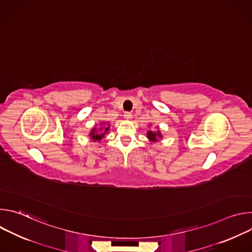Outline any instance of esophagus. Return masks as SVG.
<instances>
[{
    "instance_id": "obj_1",
    "label": "esophagus",
    "mask_w": 252,
    "mask_h": 252,
    "mask_svg": "<svg viewBox=\"0 0 252 252\" xmlns=\"http://www.w3.org/2000/svg\"><path fill=\"white\" fill-rule=\"evenodd\" d=\"M125 119L126 120H130L131 119V117H132V115H131V113H129V112H126V113H125Z\"/></svg>"
}]
</instances>
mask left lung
<instances>
[{
	"label": "left lung",
	"instance_id": "8db88e82",
	"mask_svg": "<svg viewBox=\"0 0 252 252\" xmlns=\"http://www.w3.org/2000/svg\"><path fill=\"white\" fill-rule=\"evenodd\" d=\"M162 137L160 131L158 129V131H153V130H149L148 131V138L151 141H158V138Z\"/></svg>",
	"mask_w": 252,
	"mask_h": 252
}]
</instances>
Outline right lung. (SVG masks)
Masks as SVG:
<instances>
[{
	"label": "right lung",
	"instance_id": "1",
	"mask_svg": "<svg viewBox=\"0 0 252 252\" xmlns=\"http://www.w3.org/2000/svg\"><path fill=\"white\" fill-rule=\"evenodd\" d=\"M101 124H103L104 125V123H101ZM100 124V125H101ZM110 126V125H109ZM109 126H107L106 127H104V128H102V127H99L98 129L96 128V127H94L92 130H91V132H90V136L92 137V139L94 140V141H99L103 136H104V134L109 131Z\"/></svg>",
	"mask_w": 252,
	"mask_h": 252
}]
</instances>
